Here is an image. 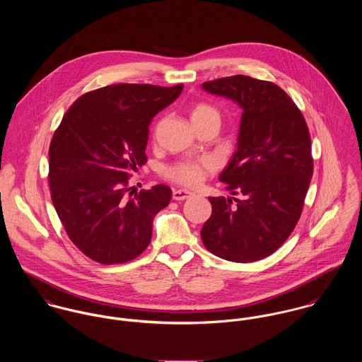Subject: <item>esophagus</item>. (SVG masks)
Returning <instances> with one entry per match:
<instances>
[{
    "instance_id": "1",
    "label": "esophagus",
    "mask_w": 362,
    "mask_h": 362,
    "mask_svg": "<svg viewBox=\"0 0 362 362\" xmlns=\"http://www.w3.org/2000/svg\"><path fill=\"white\" fill-rule=\"evenodd\" d=\"M194 194L192 192H189V191H187V189H174L173 191V199L174 201H185V199H188L189 197H192Z\"/></svg>"
}]
</instances>
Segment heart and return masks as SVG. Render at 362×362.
Returning a JSON list of instances; mask_svg holds the SVG:
<instances>
[{"mask_svg": "<svg viewBox=\"0 0 362 362\" xmlns=\"http://www.w3.org/2000/svg\"><path fill=\"white\" fill-rule=\"evenodd\" d=\"M207 118H218L220 115L217 110L211 105L206 103H199L192 107L191 110V119L192 121H202ZM214 163L211 158H199V160H187L174 164L167 170V175L185 187H198L204 178L207 171L213 170Z\"/></svg>", "mask_w": 362, "mask_h": 362, "instance_id": "obj_1", "label": "heart"}]
</instances>
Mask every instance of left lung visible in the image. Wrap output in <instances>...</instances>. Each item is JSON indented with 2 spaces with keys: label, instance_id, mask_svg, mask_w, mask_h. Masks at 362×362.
<instances>
[{
  "label": "left lung",
  "instance_id": "8db88e82",
  "mask_svg": "<svg viewBox=\"0 0 362 362\" xmlns=\"http://www.w3.org/2000/svg\"><path fill=\"white\" fill-rule=\"evenodd\" d=\"M243 110L237 151L220 174L240 199L213 198L202 243L218 258L248 263L272 255L303 213L313 173L304 115L277 85L245 75L202 83Z\"/></svg>",
  "mask_w": 362,
  "mask_h": 362
}]
</instances>
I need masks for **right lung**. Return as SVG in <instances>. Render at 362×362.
<instances>
[{
  "mask_svg": "<svg viewBox=\"0 0 362 362\" xmlns=\"http://www.w3.org/2000/svg\"><path fill=\"white\" fill-rule=\"evenodd\" d=\"M182 88L110 85L82 95L64 114L49 151L52 201L88 258L125 263L151 244L153 218L170 204L171 189L158 184L128 196V180L148 160L153 117Z\"/></svg>",
  "mask_w": 362,
  "mask_h": 362,
  "instance_id": "1",
  "label": "right lung"
}]
</instances>
